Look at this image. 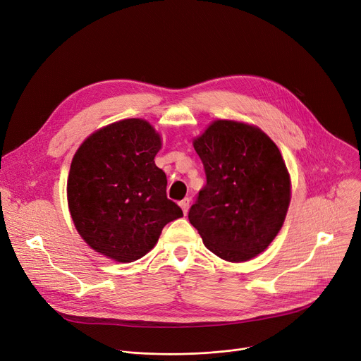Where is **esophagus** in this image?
I'll return each mask as SVG.
<instances>
[{"label":"esophagus","mask_w":361,"mask_h":361,"mask_svg":"<svg viewBox=\"0 0 361 361\" xmlns=\"http://www.w3.org/2000/svg\"><path fill=\"white\" fill-rule=\"evenodd\" d=\"M180 206H181V209H183L184 215H187V212H188V207H190V197H185V199H183V200L180 202Z\"/></svg>","instance_id":"1"}]
</instances>
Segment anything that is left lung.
Returning a JSON list of instances; mask_svg holds the SVG:
<instances>
[{
    "label": "left lung",
    "instance_id": "left-lung-1",
    "mask_svg": "<svg viewBox=\"0 0 361 361\" xmlns=\"http://www.w3.org/2000/svg\"><path fill=\"white\" fill-rule=\"evenodd\" d=\"M206 185L188 221L212 253L244 262L262 253L286 219L291 184L276 145L257 127L218 120L195 142Z\"/></svg>",
    "mask_w": 361,
    "mask_h": 361
}]
</instances>
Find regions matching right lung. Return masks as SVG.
Segmentation results:
<instances>
[{"label":"right lung","instance_id":"1","mask_svg":"<svg viewBox=\"0 0 361 361\" xmlns=\"http://www.w3.org/2000/svg\"><path fill=\"white\" fill-rule=\"evenodd\" d=\"M161 137L147 121L130 118L89 136L71 161L67 197L73 222L90 247L117 262L154 249L164 226L183 216L166 197L155 165Z\"/></svg>","mask_w":361,"mask_h":361}]
</instances>
